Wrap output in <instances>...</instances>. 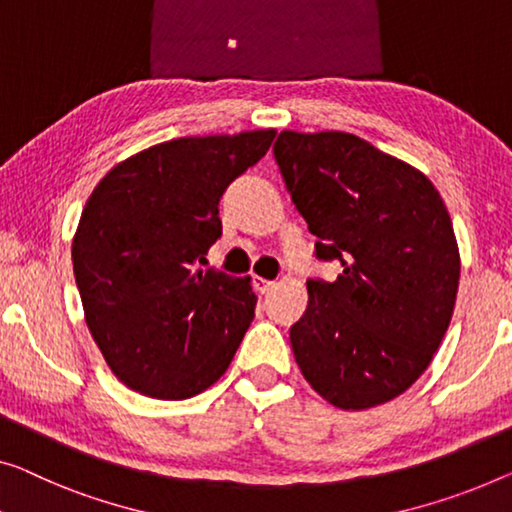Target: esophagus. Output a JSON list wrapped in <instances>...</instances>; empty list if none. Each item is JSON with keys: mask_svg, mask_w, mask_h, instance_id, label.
<instances>
[{"mask_svg": "<svg viewBox=\"0 0 512 512\" xmlns=\"http://www.w3.org/2000/svg\"><path fill=\"white\" fill-rule=\"evenodd\" d=\"M253 285H255V289H257L259 294H266V292H269V289H273V285H276V282L255 276V278H253Z\"/></svg>", "mask_w": 512, "mask_h": 512, "instance_id": "1", "label": "esophagus"}]
</instances>
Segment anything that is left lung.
Returning <instances> with one entry per match:
<instances>
[{"instance_id": "1", "label": "left lung", "mask_w": 512, "mask_h": 512, "mask_svg": "<svg viewBox=\"0 0 512 512\" xmlns=\"http://www.w3.org/2000/svg\"><path fill=\"white\" fill-rule=\"evenodd\" d=\"M273 156L317 259L333 282L308 280L289 329L303 377L340 409L398 398L423 375L451 324L460 250L432 181L352 133L282 131Z\"/></svg>"}]
</instances>
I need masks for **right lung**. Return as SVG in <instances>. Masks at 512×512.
<instances>
[{
  "instance_id": "right-lung-1",
  "label": "right lung",
  "mask_w": 512,
  "mask_h": 512,
  "mask_svg": "<svg viewBox=\"0 0 512 512\" xmlns=\"http://www.w3.org/2000/svg\"><path fill=\"white\" fill-rule=\"evenodd\" d=\"M276 131L179 137L114 165L73 236L82 308L110 370L133 391L186 400L225 375L255 317L250 278L200 269L218 202Z\"/></svg>"
}]
</instances>
